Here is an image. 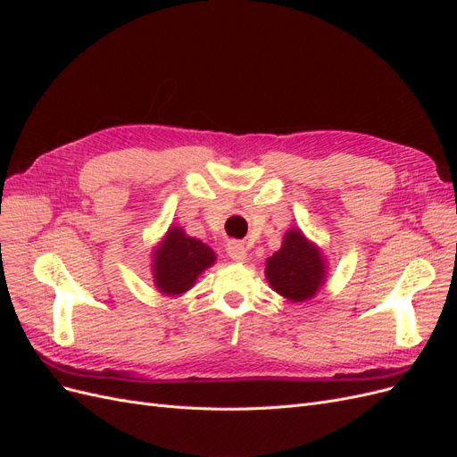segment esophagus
<instances>
[{
	"label": "esophagus",
	"instance_id": "obj_1",
	"mask_svg": "<svg viewBox=\"0 0 457 457\" xmlns=\"http://www.w3.org/2000/svg\"><path fill=\"white\" fill-rule=\"evenodd\" d=\"M227 252H228V257H230L232 261H244L245 255H247L244 244H240V242H228Z\"/></svg>",
	"mask_w": 457,
	"mask_h": 457
}]
</instances>
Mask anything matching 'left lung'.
<instances>
[{
  "label": "left lung",
  "mask_w": 457,
  "mask_h": 457,
  "mask_svg": "<svg viewBox=\"0 0 457 457\" xmlns=\"http://www.w3.org/2000/svg\"><path fill=\"white\" fill-rule=\"evenodd\" d=\"M326 259L320 247L299 228L286 232L282 247L267 259L265 276L276 294L292 303L309 301L326 282Z\"/></svg>",
  "instance_id": "obj_1"
}]
</instances>
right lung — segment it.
I'll return each instance as SVG.
<instances>
[{"label":"right lung","mask_w":457,"mask_h":457,"mask_svg":"<svg viewBox=\"0 0 457 457\" xmlns=\"http://www.w3.org/2000/svg\"><path fill=\"white\" fill-rule=\"evenodd\" d=\"M213 262L215 252L210 245L188 237L181 227H170L152 253V274L158 292L170 297L188 292Z\"/></svg>","instance_id":"obj_1"}]
</instances>
